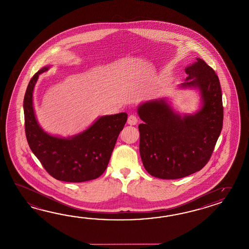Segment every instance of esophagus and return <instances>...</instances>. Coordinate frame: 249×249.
<instances>
[{
    "label": "esophagus",
    "instance_id": "34e87169",
    "mask_svg": "<svg viewBox=\"0 0 249 249\" xmlns=\"http://www.w3.org/2000/svg\"><path fill=\"white\" fill-rule=\"evenodd\" d=\"M138 123V117L134 115H131L128 117L127 124L130 125H135Z\"/></svg>",
    "mask_w": 249,
    "mask_h": 249
}]
</instances>
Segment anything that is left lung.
Masks as SVG:
<instances>
[{"label":"left lung","instance_id":"left-lung-1","mask_svg":"<svg viewBox=\"0 0 249 249\" xmlns=\"http://www.w3.org/2000/svg\"><path fill=\"white\" fill-rule=\"evenodd\" d=\"M179 88L198 89L201 107L181 115L168 99L139 105L140 154L147 172L161 179H178L201 170L209 161L223 123L222 94L213 69L201 58L185 69Z\"/></svg>","mask_w":249,"mask_h":249}]
</instances>
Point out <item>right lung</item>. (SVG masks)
<instances>
[{"mask_svg": "<svg viewBox=\"0 0 249 249\" xmlns=\"http://www.w3.org/2000/svg\"><path fill=\"white\" fill-rule=\"evenodd\" d=\"M49 68L50 65L43 67L32 77L25 93V132L29 148L55 179L71 183L96 179L107 167L127 114L100 116L86 130L68 138L47 133L36 120L33 91L39 74Z\"/></svg>", "mask_w": 249, "mask_h": 249, "instance_id": "add662e5", "label": "right lung"}]
</instances>
